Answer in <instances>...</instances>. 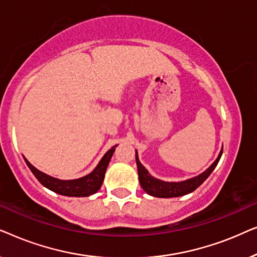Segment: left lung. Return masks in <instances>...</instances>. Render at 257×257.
I'll return each mask as SVG.
<instances>
[{"instance_id":"obj_1","label":"left lung","mask_w":257,"mask_h":257,"mask_svg":"<svg viewBox=\"0 0 257 257\" xmlns=\"http://www.w3.org/2000/svg\"><path fill=\"white\" fill-rule=\"evenodd\" d=\"M223 147L221 149L219 156H217L216 160L207 168L205 172H202L201 174L193 177L191 179L184 181H164L159 180V179L152 177L150 174V172L143 166V164L140 163L138 158V152L136 151V161H137V167H138V177L139 182L144 191L147 194L156 196V198H177V196H182L188 194L195 191L207 178L209 177L210 173L214 171V168L216 167L217 163H219L221 156H222Z\"/></svg>"}]
</instances>
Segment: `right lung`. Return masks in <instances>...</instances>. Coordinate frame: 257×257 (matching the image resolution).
Here are the masks:
<instances>
[{"mask_svg": "<svg viewBox=\"0 0 257 257\" xmlns=\"http://www.w3.org/2000/svg\"><path fill=\"white\" fill-rule=\"evenodd\" d=\"M115 147L117 145L112 146L104 154V157L101 158L96 168L91 173L79 179H73V180H61V179L50 177V175L45 174L37 170L36 167H34L26 158H24V160H26L28 167L30 168V171L33 172L37 180L50 191L65 196H89L97 193L101 187L105 172H106L107 165L113 156Z\"/></svg>", "mask_w": 257, "mask_h": 257, "instance_id": "1", "label": "right lung"}]
</instances>
